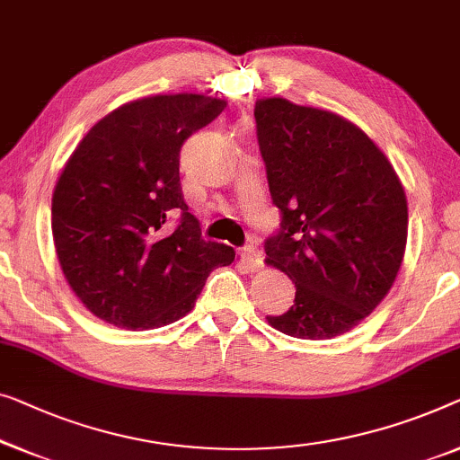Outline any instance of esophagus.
Here are the masks:
<instances>
[{"label": "esophagus", "instance_id": "esophagus-1", "mask_svg": "<svg viewBox=\"0 0 460 460\" xmlns=\"http://www.w3.org/2000/svg\"><path fill=\"white\" fill-rule=\"evenodd\" d=\"M243 259H244L246 268H249V270L261 268V265H263V252H261V249H259V244H255V243L246 244L244 251H243Z\"/></svg>", "mask_w": 460, "mask_h": 460}]
</instances>
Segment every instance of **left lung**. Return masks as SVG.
I'll return each instance as SVG.
<instances>
[{
    "label": "left lung",
    "mask_w": 460,
    "mask_h": 460,
    "mask_svg": "<svg viewBox=\"0 0 460 460\" xmlns=\"http://www.w3.org/2000/svg\"><path fill=\"white\" fill-rule=\"evenodd\" d=\"M257 141L279 228L265 263L295 284V305L268 322L323 341L369 315L394 284L407 246V197L394 168L355 124L286 99L255 105Z\"/></svg>",
    "instance_id": "left-lung-1"
}]
</instances>
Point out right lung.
<instances>
[{"label":"right lung","instance_id":"add662e5","mask_svg":"<svg viewBox=\"0 0 460 460\" xmlns=\"http://www.w3.org/2000/svg\"><path fill=\"white\" fill-rule=\"evenodd\" d=\"M224 105L190 93L137 99L99 119L70 155L51 232L64 276L93 315L128 330L174 323L211 271L234 261L232 246L201 236L181 186L182 145Z\"/></svg>","mask_w":460,"mask_h":460}]
</instances>
